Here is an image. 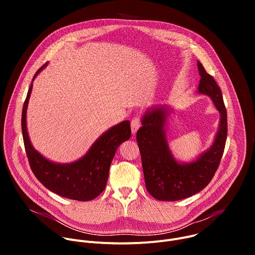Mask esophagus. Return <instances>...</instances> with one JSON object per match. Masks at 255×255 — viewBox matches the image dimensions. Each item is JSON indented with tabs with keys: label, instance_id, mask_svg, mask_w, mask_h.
Returning a JSON list of instances; mask_svg holds the SVG:
<instances>
[{
	"label": "esophagus",
	"instance_id": "34e87169",
	"mask_svg": "<svg viewBox=\"0 0 255 255\" xmlns=\"http://www.w3.org/2000/svg\"><path fill=\"white\" fill-rule=\"evenodd\" d=\"M140 118L139 117H134L131 121V130H132V133L133 134H136L137 130L139 129L140 127Z\"/></svg>",
	"mask_w": 255,
	"mask_h": 255
}]
</instances>
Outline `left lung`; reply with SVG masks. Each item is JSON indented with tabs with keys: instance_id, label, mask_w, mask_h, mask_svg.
<instances>
[{
	"instance_id": "8db88e82",
	"label": "left lung",
	"mask_w": 255,
	"mask_h": 255,
	"mask_svg": "<svg viewBox=\"0 0 255 255\" xmlns=\"http://www.w3.org/2000/svg\"><path fill=\"white\" fill-rule=\"evenodd\" d=\"M201 76L198 91L209 96L220 112V125L210 149L190 163H178L172 156L164 134L168 108L149 109L136 134L143 174L149 194L159 201H178L205 189L219 167L227 138V111L222 92L214 78L198 61Z\"/></svg>"
}]
</instances>
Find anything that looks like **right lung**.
Returning a JSON list of instances; mask_svg holds the SVG:
<instances>
[{
    "label": "right lung",
    "mask_w": 255,
    "mask_h": 255,
    "mask_svg": "<svg viewBox=\"0 0 255 255\" xmlns=\"http://www.w3.org/2000/svg\"><path fill=\"white\" fill-rule=\"evenodd\" d=\"M46 65L47 62L36 71L33 80ZM32 86L24 102L21 125L25 151L34 175L45 188L63 198L76 201L97 198L106 188L109 169L117 148L131 137L130 122L123 121L105 132L81 159L67 164L51 162L33 148L28 136L26 111Z\"/></svg>",
    "instance_id": "add662e5"
}]
</instances>
